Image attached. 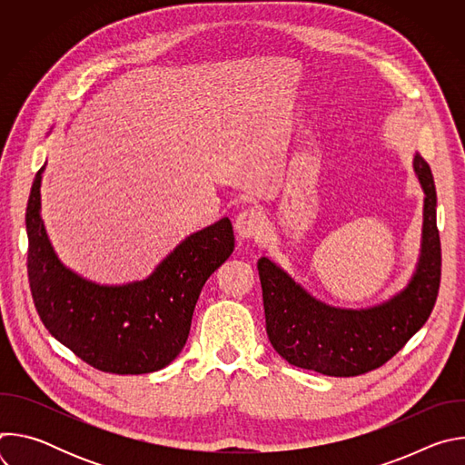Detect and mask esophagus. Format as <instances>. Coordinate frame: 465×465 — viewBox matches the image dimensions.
<instances>
[{
	"mask_svg": "<svg viewBox=\"0 0 465 465\" xmlns=\"http://www.w3.org/2000/svg\"><path fill=\"white\" fill-rule=\"evenodd\" d=\"M235 232L241 239H261L267 232L264 215L257 208L242 210L235 219Z\"/></svg>",
	"mask_w": 465,
	"mask_h": 465,
	"instance_id": "1",
	"label": "esophagus"
}]
</instances>
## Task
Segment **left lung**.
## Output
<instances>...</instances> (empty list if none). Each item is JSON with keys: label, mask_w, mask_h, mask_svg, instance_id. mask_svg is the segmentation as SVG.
<instances>
[{"label": "left lung", "mask_w": 465, "mask_h": 465, "mask_svg": "<svg viewBox=\"0 0 465 465\" xmlns=\"http://www.w3.org/2000/svg\"><path fill=\"white\" fill-rule=\"evenodd\" d=\"M412 165L425 193L421 250L411 282L390 300L364 309L327 305L269 257L257 261L267 335L289 364L331 377L371 371L400 351L430 316L441 276L436 187L418 153Z\"/></svg>", "instance_id": "1"}]
</instances>
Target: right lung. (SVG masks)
Listing matches in <instances>:
<instances>
[{"instance_id": "add662e5", "label": "right lung", "mask_w": 465, "mask_h": 465, "mask_svg": "<svg viewBox=\"0 0 465 465\" xmlns=\"http://www.w3.org/2000/svg\"><path fill=\"white\" fill-rule=\"evenodd\" d=\"M44 169L33 180L25 226L29 285L45 329L101 371L138 375L165 368L185 346L204 283L233 252L230 219L185 237L145 280L101 285L65 267L47 237Z\"/></svg>"}]
</instances>
